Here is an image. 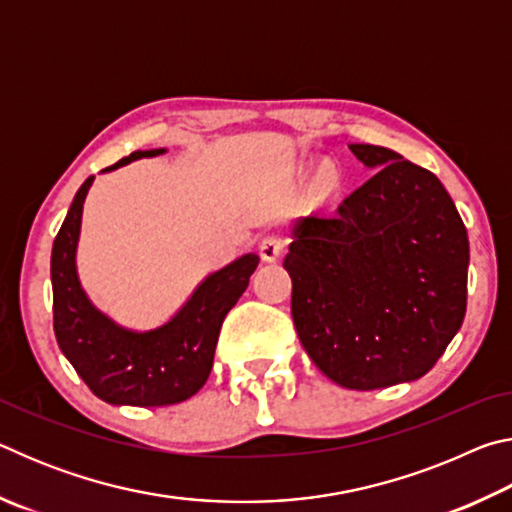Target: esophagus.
Listing matches in <instances>:
<instances>
[{"mask_svg":"<svg viewBox=\"0 0 512 512\" xmlns=\"http://www.w3.org/2000/svg\"><path fill=\"white\" fill-rule=\"evenodd\" d=\"M284 246H287V241L280 235H264L259 239V253H262L264 262H275V259H280V255L284 253Z\"/></svg>","mask_w":512,"mask_h":512,"instance_id":"34e87169","label":"esophagus"}]
</instances>
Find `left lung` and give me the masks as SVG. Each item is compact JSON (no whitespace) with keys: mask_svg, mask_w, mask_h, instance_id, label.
Returning a JSON list of instances; mask_svg holds the SVG:
<instances>
[{"mask_svg":"<svg viewBox=\"0 0 512 512\" xmlns=\"http://www.w3.org/2000/svg\"><path fill=\"white\" fill-rule=\"evenodd\" d=\"M379 171L332 214H311L284 257L302 348L343 388L420 379L463 325L470 241L431 171L384 146L350 144Z\"/></svg>","mask_w":512,"mask_h":512,"instance_id":"1","label":"left lung"}]
</instances>
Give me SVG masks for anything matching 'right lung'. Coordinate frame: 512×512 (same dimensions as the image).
I'll list each match as a JSON object with an SVG mask.
<instances>
[{
  "mask_svg": "<svg viewBox=\"0 0 512 512\" xmlns=\"http://www.w3.org/2000/svg\"><path fill=\"white\" fill-rule=\"evenodd\" d=\"M160 153L164 149L135 151L103 171ZM92 180L94 176L76 192L51 248L56 341L79 377L103 402L117 406L185 402L210 377L223 318L246 291L259 257L248 253L207 275L169 323L149 332L119 327L88 300L76 273L81 214Z\"/></svg>",
  "mask_w": 512,
  "mask_h": 512,
  "instance_id": "right-lung-1",
  "label": "right lung"
}]
</instances>
